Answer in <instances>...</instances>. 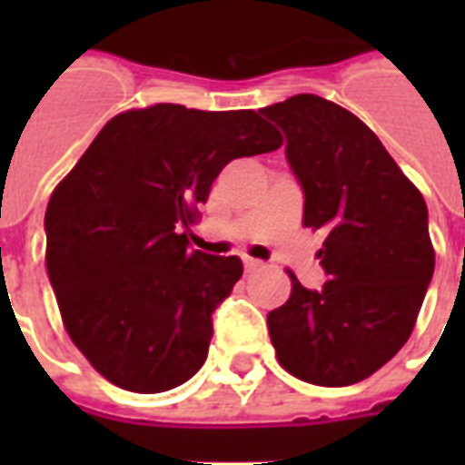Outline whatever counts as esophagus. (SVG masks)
<instances>
[{
  "label": "esophagus",
  "instance_id": "obj_1",
  "mask_svg": "<svg viewBox=\"0 0 465 465\" xmlns=\"http://www.w3.org/2000/svg\"><path fill=\"white\" fill-rule=\"evenodd\" d=\"M243 266H246V272H259V269H263V262H259V259H243Z\"/></svg>",
  "mask_w": 465,
  "mask_h": 465
}]
</instances>
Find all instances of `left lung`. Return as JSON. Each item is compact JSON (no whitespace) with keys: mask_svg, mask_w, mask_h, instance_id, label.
Listing matches in <instances>:
<instances>
[{"mask_svg":"<svg viewBox=\"0 0 465 465\" xmlns=\"http://www.w3.org/2000/svg\"><path fill=\"white\" fill-rule=\"evenodd\" d=\"M282 126L303 192V223L326 229L329 282L312 292L292 273L289 302L269 313L279 363L316 386L369 379L409 341L433 276L429 209L379 136L316 94L263 106Z\"/></svg>","mask_w":465,"mask_h":465,"instance_id":"8db88e82","label":"left lung"}]
</instances>
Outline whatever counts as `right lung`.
Returning <instances> with one entry per match:
<instances>
[{"label":"right lung","instance_id":"obj_1","mask_svg":"<svg viewBox=\"0 0 465 465\" xmlns=\"http://www.w3.org/2000/svg\"><path fill=\"white\" fill-rule=\"evenodd\" d=\"M282 136L252 109L153 104L116 114L56 186L46 272L66 333L114 386L159 393L202 369L239 256L189 249L213 179Z\"/></svg>","mask_w":465,"mask_h":465}]
</instances>
